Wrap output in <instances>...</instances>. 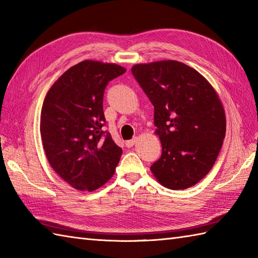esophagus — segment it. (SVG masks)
Wrapping results in <instances>:
<instances>
[{
    "instance_id": "esophagus-1",
    "label": "esophagus",
    "mask_w": 258,
    "mask_h": 258,
    "mask_svg": "<svg viewBox=\"0 0 258 258\" xmlns=\"http://www.w3.org/2000/svg\"><path fill=\"white\" fill-rule=\"evenodd\" d=\"M136 142H138V138H134L133 140L126 142V146H127V147H132V146H134V144L136 143Z\"/></svg>"
}]
</instances>
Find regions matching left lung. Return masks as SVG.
Listing matches in <instances>:
<instances>
[{
    "label": "left lung",
    "instance_id": "1",
    "mask_svg": "<svg viewBox=\"0 0 258 258\" xmlns=\"http://www.w3.org/2000/svg\"><path fill=\"white\" fill-rule=\"evenodd\" d=\"M132 73L154 106L162 155L153 175L169 189L194 186L211 171L225 138L220 96L201 73L173 59L136 64Z\"/></svg>",
    "mask_w": 258,
    "mask_h": 258
}]
</instances>
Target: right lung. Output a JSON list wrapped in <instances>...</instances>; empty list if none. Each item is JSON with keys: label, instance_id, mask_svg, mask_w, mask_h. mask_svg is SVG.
Listing matches in <instances>:
<instances>
[{"label": "right lung", "instance_id": "obj_1", "mask_svg": "<svg viewBox=\"0 0 258 258\" xmlns=\"http://www.w3.org/2000/svg\"><path fill=\"white\" fill-rule=\"evenodd\" d=\"M125 72L117 64L85 59L59 76L43 102V149L52 168L75 189L95 190L115 173L122 149L103 131V95L108 82Z\"/></svg>", "mask_w": 258, "mask_h": 258}]
</instances>
